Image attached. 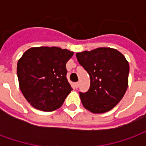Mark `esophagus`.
<instances>
[{
  "label": "esophagus",
  "mask_w": 146,
  "mask_h": 146,
  "mask_svg": "<svg viewBox=\"0 0 146 146\" xmlns=\"http://www.w3.org/2000/svg\"><path fill=\"white\" fill-rule=\"evenodd\" d=\"M74 85H75V88H77L79 87V82L75 83V84H74Z\"/></svg>",
  "instance_id": "obj_1"
}]
</instances>
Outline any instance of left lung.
Returning a JSON list of instances; mask_svg holds the SVG:
<instances>
[{
	"label": "left lung",
	"instance_id": "1",
	"mask_svg": "<svg viewBox=\"0 0 146 146\" xmlns=\"http://www.w3.org/2000/svg\"><path fill=\"white\" fill-rule=\"evenodd\" d=\"M90 76V88L80 92L84 107L93 113L111 110L122 99L128 86L129 64L116 49L98 48L76 54Z\"/></svg>",
	"mask_w": 146,
	"mask_h": 146
}]
</instances>
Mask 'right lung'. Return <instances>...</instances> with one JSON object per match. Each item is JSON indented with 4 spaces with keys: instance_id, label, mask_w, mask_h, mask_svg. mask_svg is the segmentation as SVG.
Wrapping results in <instances>:
<instances>
[{
    "instance_id": "obj_1",
    "label": "right lung",
    "mask_w": 146,
    "mask_h": 146,
    "mask_svg": "<svg viewBox=\"0 0 146 146\" xmlns=\"http://www.w3.org/2000/svg\"><path fill=\"white\" fill-rule=\"evenodd\" d=\"M73 55V51L58 47H37L28 49L19 58V88L33 107L51 112L62 106L73 90L66 67Z\"/></svg>"
}]
</instances>
